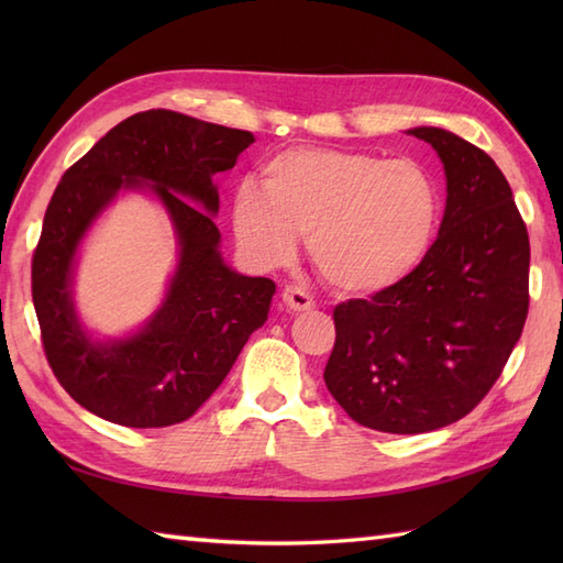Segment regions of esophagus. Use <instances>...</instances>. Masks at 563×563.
<instances>
[{
  "mask_svg": "<svg viewBox=\"0 0 563 563\" xmlns=\"http://www.w3.org/2000/svg\"><path fill=\"white\" fill-rule=\"evenodd\" d=\"M283 302L288 305L292 312H307V309H314L317 302L314 297L305 292L302 288H297V285H288V288L283 290Z\"/></svg>",
  "mask_w": 563,
  "mask_h": 563,
  "instance_id": "34e87169",
  "label": "esophagus"
}]
</instances>
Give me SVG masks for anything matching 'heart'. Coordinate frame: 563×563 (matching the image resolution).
<instances>
[{
	"label": "heart",
	"instance_id": "1",
	"mask_svg": "<svg viewBox=\"0 0 563 563\" xmlns=\"http://www.w3.org/2000/svg\"><path fill=\"white\" fill-rule=\"evenodd\" d=\"M440 218L428 166L357 150H285L263 166V190L244 184L232 198V230L249 261L280 266L307 234L309 258L331 288L361 297L409 280Z\"/></svg>",
	"mask_w": 563,
	"mask_h": 563
}]
</instances>
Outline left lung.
Segmentation results:
<instances>
[{
  "instance_id": "1",
  "label": "left lung",
  "mask_w": 563,
  "mask_h": 563,
  "mask_svg": "<svg viewBox=\"0 0 563 563\" xmlns=\"http://www.w3.org/2000/svg\"><path fill=\"white\" fill-rule=\"evenodd\" d=\"M445 169L438 239L409 280L333 309L324 382L355 423L416 435L479 404L528 319L530 239L496 162L442 128H411Z\"/></svg>"
}]
</instances>
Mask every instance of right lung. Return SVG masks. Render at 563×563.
Instances as JSON below:
<instances>
[{"label": "right lung", "mask_w": 563, "mask_h": 563, "mask_svg": "<svg viewBox=\"0 0 563 563\" xmlns=\"http://www.w3.org/2000/svg\"><path fill=\"white\" fill-rule=\"evenodd\" d=\"M251 142L246 130L152 109L109 130L57 184L33 254V307L57 382L103 421L128 428L186 421L266 324L275 283L227 266L214 227L220 194L212 178L232 169ZM128 189L163 202L179 261L145 325L99 340L80 321L70 285L82 236Z\"/></svg>", "instance_id": "add662e5"}]
</instances>
